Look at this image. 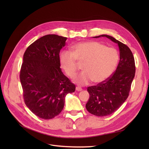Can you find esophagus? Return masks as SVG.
I'll return each mask as SVG.
<instances>
[{"instance_id": "esophagus-1", "label": "esophagus", "mask_w": 149, "mask_h": 149, "mask_svg": "<svg viewBox=\"0 0 149 149\" xmlns=\"http://www.w3.org/2000/svg\"><path fill=\"white\" fill-rule=\"evenodd\" d=\"M76 89L77 91H79V92L82 91V88H80V87H78V86L76 87V89Z\"/></svg>"}]
</instances>
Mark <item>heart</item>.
<instances>
[{
    "instance_id": "heart-1",
    "label": "heart",
    "mask_w": 149,
    "mask_h": 149,
    "mask_svg": "<svg viewBox=\"0 0 149 149\" xmlns=\"http://www.w3.org/2000/svg\"><path fill=\"white\" fill-rule=\"evenodd\" d=\"M118 58L115 48L98 42L89 41L75 45L73 51H63L60 54V63L66 75L73 78L77 70V60L83 61L84 70L75 78L74 81L84 86L92 81L101 83L107 80L115 70Z\"/></svg>"
}]
</instances>
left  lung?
I'll list each match as a JSON object with an SVG mask.
<instances>
[{
    "instance_id": "1",
    "label": "left lung",
    "mask_w": 149,
    "mask_h": 149,
    "mask_svg": "<svg viewBox=\"0 0 149 149\" xmlns=\"http://www.w3.org/2000/svg\"><path fill=\"white\" fill-rule=\"evenodd\" d=\"M106 37L118 44L120 62L115 72L103 82L88 87L89 99L86 104L88 111L95 116L109 115L116 111L127 98L135 74V64L133 54L129 47L112 36Z\"/></svg>"
}]
</instances>
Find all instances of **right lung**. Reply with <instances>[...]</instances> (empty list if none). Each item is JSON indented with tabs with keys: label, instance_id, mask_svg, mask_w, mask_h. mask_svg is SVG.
Listing matches in <instances>:
<instances>
[{
	"label": "right lung",
	"instance_id": "1",
	"mask_svg": "<svg viewBox=\"0 0 149 149\" xmlns=\"http://www.w3.org/2000/svg\"><path fill=\"white\" fill-rule=\"evenodd\" d=\"M66 39L56 34L44 36L30 45L23 55L20 72L23 97L29 110L42 119L58 115L66 95L75 90L60 68L59 54Z\"/></svg>",
	"mask_w": 149,
	"mask_h": 149
}]
</instances>
